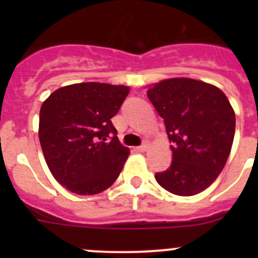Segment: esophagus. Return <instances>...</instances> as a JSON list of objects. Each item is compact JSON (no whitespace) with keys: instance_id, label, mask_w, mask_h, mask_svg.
I'll return each mask as SVG.
<instances>
[{"instance_id":"1","label":"esophagus","mask_w":258,"mask_h":258,"mask_svg":"<svg viewBox=\"0 0 258 258\" xmlns=\"http://www.w3.org/2000/svg\"><path fill=\"white\" fill-rule=\"evenodd\" d=\"M148 147H150V145H148V144H144L142 146H140V147H137L136 150L140 151V152H146V151L148 150Z\"/></svg>"}]
</instances>
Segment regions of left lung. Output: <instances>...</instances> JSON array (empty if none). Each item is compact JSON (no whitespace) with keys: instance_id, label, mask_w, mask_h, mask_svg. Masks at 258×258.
<instances>
[{"instance_id":"obj_1","label":"left lung","mask_w":258,"mask_h":258,"mask_svg":"<svg viewBox=\"0 0 258 258\" xmlns=\"http://www.w3.org/2000/svg\"><path fill=\"white\" fill-rule=\"evenodd\" d=\"M147 96L163 118L172 162L156 173L161 187L194 196L215 182L235 137V111L225 93L204 81L175 77L148 87Z\"/></svg>"}]
</instances>
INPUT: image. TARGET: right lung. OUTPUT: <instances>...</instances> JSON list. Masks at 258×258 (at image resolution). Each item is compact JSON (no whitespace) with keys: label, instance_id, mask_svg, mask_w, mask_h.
Listing matches in <instances>:
<instances>
[{"label":"right lung","instance_id":"right-lung-1","mask_svg":"<svg viewBox=\"0 0 258 258\" xmlns=\"http://www.w3.org/2000/svg\"><path fill=\"white\" fill-rule=\"evenodd\" d=\"M128 86L82 82L63 86L43 101L38 137L49 171L69 191L82 196L107 189L130 155L111 118Z\"/></svg>","mask_w":258,"mask_h":258}]
</instances>
